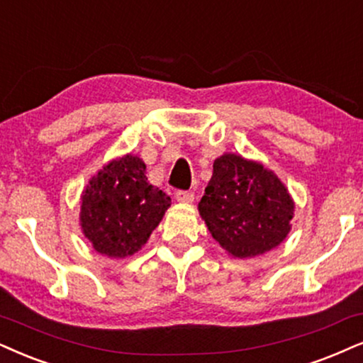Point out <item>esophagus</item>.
Listing matches in <instances>:
<instances>
[{
	"instance_id": "1",
	"label": "esophagus",
	"mask_w": 363,
	"mask_h": 363,
	"mask_svg": "<svg viewBox=\"0 0 363 363\" xmlns=\"http://www.w3.org/2000/svg\"><path fill=\"white\" fill-rule=\"evenodd\" d=\"M176 199L179 203H192L194 201V192L192 191H177Z\"/></svg>"
}]
</instances>
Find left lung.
I'll use <instances>...</instances> for the list:
<instances>
[{
	"mask_svg": "<svg viewBox=\"0 0 363 363\" xmlns=\"http://www.w3.org/2000/svg\"><path fill=\"white\" fill-rule=\"evenodd\" d=\"M288 189L272 171L236 154L214 160L199 213L216 241L236 258H253L277 247L293 218Z\"/></svg>",
	"mask_w": 363,
	"mask_h": 363,
	"instance_id": "obj_1",
	"label": "left lung"
}]
</instances>
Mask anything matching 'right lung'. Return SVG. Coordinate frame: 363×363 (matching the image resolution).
<instances>
[{
    "instance_id": "1",
    "label": "right lung",
    "mask_w": 363,
    "mask_h": 363,
    "mask_svg": "<svg viewBox=\"0 0 363 363\" xmlns=\"http://www.w3.org/2000/svg\"><path fill=\"white\" fill-rule=\"evenodd\" d=\"M171 197L149 184L144 160H112L82 196V229L99 253L125 258L139 251L157 228Z\"/></svg>"
}]
</instances>
